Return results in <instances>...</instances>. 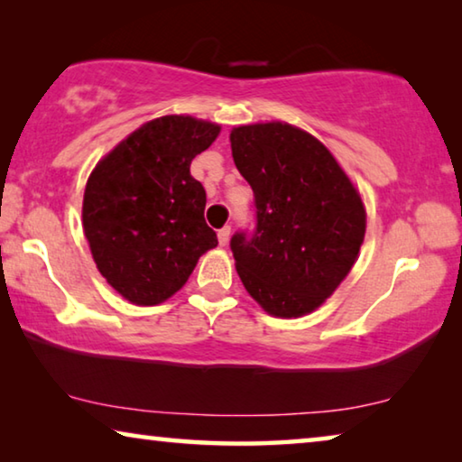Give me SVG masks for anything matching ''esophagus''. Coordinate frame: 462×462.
<instances>
[{"mask_svg":"<svg viewBox=\"0 0 462 462\" xmlns=\"http://www.w3.org/2000/svg\"><path fill=\"white\" fill-rule=\"evenodd\" d=\"M230 232H232L230 226H224V228L217 230V240H220V245H222V246L228 245V240H230Z\"/></svg>","mask_w":462,"mask_h":462,"instance_id":"34e87169","label":"esophagus"}]
</instances>
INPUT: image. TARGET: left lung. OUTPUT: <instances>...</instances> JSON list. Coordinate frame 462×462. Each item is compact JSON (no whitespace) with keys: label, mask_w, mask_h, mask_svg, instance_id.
Returning <instances> with one entry per match:
<instances>
[{"label":"left lung","mask_w":462,"mask_h":462,"mask_svg":"<svg viewBox=\"0 0 462 462\" xmlns=\"http://www.w3.org/2000/svg\"><path fill=\"white\" fill-rule=\"evenodd\" d=\"M230 143L254 193V228L230 240L242 283L273 316L310 314L356 261L361 195L319 140L289 124L234 128Z\"/></svg>","instance_id":"8db88e82"}]
</instances>
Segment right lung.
Masks as SVG:
<instances>
[{
  "label": "right lung",
  "mask_w": 462,
  "mask_h": 462,
  "mask_svg": "<svg viewBox=\"0 0 462 462\" xmlns=\"http://www.w3.org/2000/svg\"><path fill=\"white\" fill-rule=\"evenodd\" d=\"M217 132L191 116H165L132 132L91 173L85 236L99 273L128 301H165L217 245L203 217L206 189L189 173Z\"/></svg>",
  "instance_id": "1"
}]
</instances>
